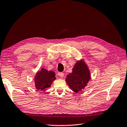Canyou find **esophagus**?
Masks as SVG:
<instances>
[{
  "label": "esophagus",
  "instance_id": "obj_1",
  "mask_svg": "<svg viewBox=\"0 0 127 127\" xmlns=\"http://www.w3.org/2000/svg\"><path fill=\"white\" fill-rule=\"evenodd\" d=\"M58 75L59 76L60 78H64V73H63V72H59L58 73Z\"/></svg>",
  "mask_w": 127,
  "mask_h": 127
}]
</instances>
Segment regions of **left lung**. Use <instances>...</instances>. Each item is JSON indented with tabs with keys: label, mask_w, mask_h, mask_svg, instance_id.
<instances>
[{
	"label": "left lung",
	"mask_w": 127,
	"mask_h": 127,
	"mask_svg": "<svg viewBox=\"0 0 127 127\" xmlns=\"http://www.w3.org/2000/svg\"><path fill=\"white\" fill-rule=\"evenodd\" d=\"M91 80V72L84 60L77 61L72 69L66 78V82L69 88L75 93H78L87 86Z\"/></svg>",
	"instance_id": "left-lung-1"
}]
</instances>
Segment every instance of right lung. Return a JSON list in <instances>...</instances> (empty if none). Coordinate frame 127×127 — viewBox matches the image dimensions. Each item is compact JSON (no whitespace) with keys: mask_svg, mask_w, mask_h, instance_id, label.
<instances>
[{"mask_svg":"<svg viewBox=\"0 0 127 127\" xmlns=\"http://www.w3.org/2000/svg\"><path fill=\"white\" fill-rule=\"evenodd\" d=\"M56 79L55 72L48 71L46 68H42L38 71L34 78L35 88L38 91H45L46 89L51 86L54 80Z\"/></svg>","mask_w":127,"mask_h":127,"instance_id":"right-lung-1","label":"right lung"}]
</instances>
